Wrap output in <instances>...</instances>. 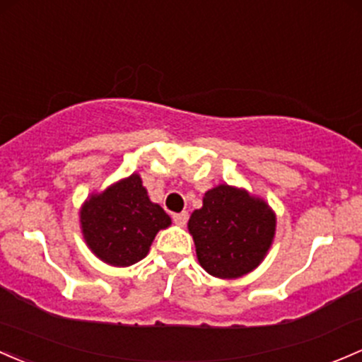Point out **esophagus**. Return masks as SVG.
Returning a JSON list of instances; mask_svg holds the SVG:
<instances>
[{"instance_id": "obj_1", "label": "esophagus", "mask_w": 362, "mask_h": 362, "mask_svg": "<svg viewBox=\"0 0 362 362\" xmlns=\"http://www.w3.org/2000/svg\"><path fill=\"white\" fill-rule=\"evenodd\" d=\"M171 218H173V222L178 223V226H185V223H187V220H189V213L187 211L173 213V216H171Z\"/></svg>"}]
</instances>
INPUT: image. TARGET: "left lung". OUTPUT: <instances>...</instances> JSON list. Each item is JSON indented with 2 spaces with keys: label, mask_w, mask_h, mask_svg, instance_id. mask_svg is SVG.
I'll use <instances>...</instances> for the list:
<instances>
[{
  "label": "left lung",
  "mask_w": 362,
  "mask_h": 362,
  "mask_svg": "<svg viewBox=\"0 0 362 362\" xmlns=\"http://www.w3.org/2000/svg\"><path fill=\"white\" fill-rule=\"evenodd\" d=\"M197 260L208 274L232 279L253 271L271 248L276 218L262 199L230 185L204 194L189 220Z\"/></svg>",
  "instance_id": "8db88e82"
}]
</instances>
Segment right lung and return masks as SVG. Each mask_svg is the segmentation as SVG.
Wrapping results in <instances>:
<instances>
[{"label":"right lung","mask_w":362,"mask_h":362,"mask_svg":"<svg viewBox=\"0 0 362 362\" xmlns=\"http://www.w3.org/2000/svg\"><path fill=\"white\" fill-rule=\"evenodd\" d=\"M170 222L166 211L151 203L139 175L91 196L81 210L83 235L91 251L117 267L142 260L158 230Z\"/></svg>","instance_id":"obj_1"}]
</instances>
